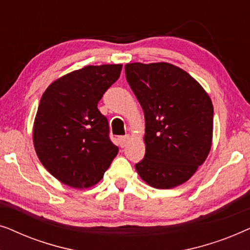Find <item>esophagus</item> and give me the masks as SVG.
<instances>
[{
  "mask_svg": "<svg viewBox=\"0 0 250 250\" xmlns=\"http://www.w3.org/2000/svg\"><path fill=\"white\" fill-rule=\"evenodd\" d=\"M129 140H131V136L129 135H125V136H119L118 138V141H119V146H122V148H124V146L127 145Z\"/></svg>",
  "mask_w": 250,
  "mask_h": 250,
  "instance_id": "obj_1",
  "label": "esophagus"
}]
</instances>
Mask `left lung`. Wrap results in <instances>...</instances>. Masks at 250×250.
I'll return each mask as SVG.
<instances>
[{
    "label": "left lung",
    "mask_w": 250,
    "mask_h": 250,
    "mask_svg": "<svg viewBox=\"0 0 250 250\" xmlns=\"http://www.w3.org/2000/svg\"><path fill=\"white\" fill-rule=\"evenodd\" d=\"M125 74L146 119V155L136 172L156 189L186 183L211 148L209 95L186 70L168 62L127 63Z\"/></svg>",
    "instance_id": "obj_1"
}]
</instances>
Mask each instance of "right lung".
Instances as JSON below:
<instances>
[{"mask_svg": "<svg viewBox=\"0 0 250 250\" xmlns=\"http://www.w3.org/2000/svg\"><path fill=\"white\" fill-rule=\"evenodd\" d=\"M122 67L85 66L52 82L41 98L34 148L51 175L68 187L95 186L117 156L118 146L109 140L108 121L98 104Z\"/></svg>", "mask_w": 250, "mask_h": 250, "instance_id": "1", "label": "right lung"}]
</instances>
